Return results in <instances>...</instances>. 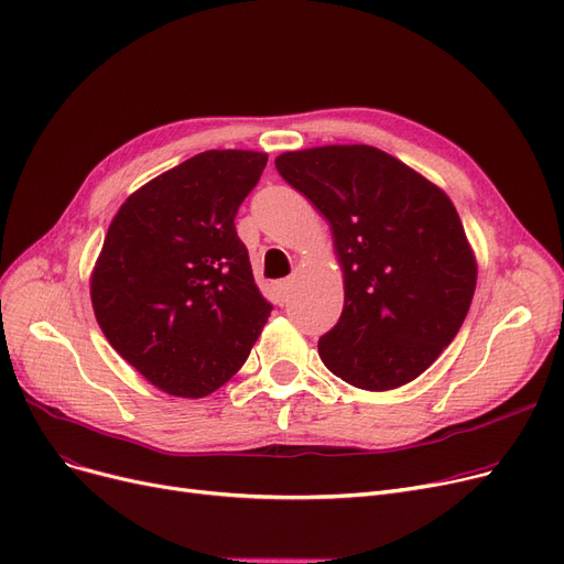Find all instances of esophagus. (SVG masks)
Here are the masks:
<instances>
[{
  "label": "esophagus",
  "instance_id": "34e87169",
  "mask_svg": "<svg viewBox=\"0 0 564 564\" xmlns=\"http://www.w3.org/2000/svg\"><path fill=\"white\" fill-rule=\"evenodd\" d=\"M274 290H276V302L283 306L288 304L290 300V292H292V279H283V281H276L274 283Z\"/></svg>",
  "mask_w": 564,
  "mask_h": 564
}]
</instances>
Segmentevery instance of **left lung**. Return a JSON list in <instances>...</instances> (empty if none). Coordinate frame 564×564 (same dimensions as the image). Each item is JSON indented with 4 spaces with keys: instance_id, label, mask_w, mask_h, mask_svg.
<instances>
[{
    "instance_id": "obj_1",
    "label": "left lung",
    "mask_w": 564,
    "mask_h": 564,
    "mask_svg": "<svg viewBox=\"0 0 564 564\" xmlns=\"http://www.w3.org/2000/svg\"><path fill=\"white\" fill-rule=\"evenodd\" d=\"M274 163L334 237L346 295L317 340L327 369L366 391L422 376L458 334L477 285L447 193L371 144L311 147Z\"/></svg>"
}]
</instances>
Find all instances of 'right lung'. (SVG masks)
Segmentation results:
<instances>
[{"mask_svg":"<svg viewBox=\"0 0 564 564\" xmlns=\"http://www.w3.org/2000/svg\"><path fill=\"white\" fill-rule=\"evenodd\" d=\"M267 154L209 150L131 193L89 279L96 323L170 397L203 399L247 361L272 313L235 230Z\"/></svg>","mask_w":564,"mask_h":564,"instance_id":"right-lung-1","label":"right lung"}]
</instances>
